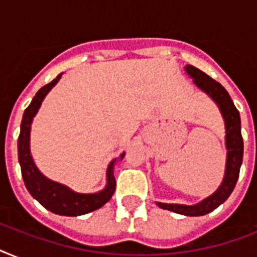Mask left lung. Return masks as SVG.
<instances>
[{"instance_id": "left-lung-1", "label": "left lung", "mask_w": 257, "mask_h": 257, "mask_svg": "<svg viewBox=\"0 0 257 257\" xmlns=\"http://www.w3.org/2000/svg\"><path fill=\"white\" fill-rule=\"evenodd\" d=\"M188 74L193 78V82L203 89L204 92L208 93L209 96L216 101L219 105L220 110L223 113L224 121H225V128H227V169L225 176L220 188L212 196L203 200L201 203L196 205H180V204H164L157 203V205L163 209L176 212L180 215L185 216H203L219 207L220 204L224 203L231 195L236 181L239 179L240 165L243 163V137H241V125H240V114L239 110L233 105V101L224 89V86L217 82L216 80L211 78L208 74L201 72L195 66L188 65Z\"/></svg>"}]
</instances>
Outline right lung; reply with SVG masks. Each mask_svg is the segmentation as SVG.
Returning a JSON list of instances; mask_svg holds the SVG:
<instances>
[{
    "instance_id": "right-lung-1",
    "label": "right lung",
    "mask_w": 257,
    "mask_h": 257,
    "mask_svg": "<svg viewBox=\"0 0 257 257\" xmlns=\"http://www.w3.org/2000/svg\"><path fill=\"white\" fill-rule=\"evenodd\" d=\"M61 76L62 73L58 74L53 81L42 86L36 93L29 106L25 109L21 121V132L18 136V161L21 165L22 179H24L25 187L28 188L30 195L33 196L42 207H45L46 209H49L50 212L57 213V215L80 216L96 211L110 200L112 195L114 193V189H116V180L113 176L114 160L109 164L108 173H106L108 185L104 191L98 192V193H92V195H82V193H76V192L70 191L65 185L52 181V180L46 179L45 176H42L40 171L36 168L29 151V133L32 120H33L34 114L37 113L44 97L57 84ZM121 157H124V153L121 155Z\"/></svg>"
}]
</instances>
